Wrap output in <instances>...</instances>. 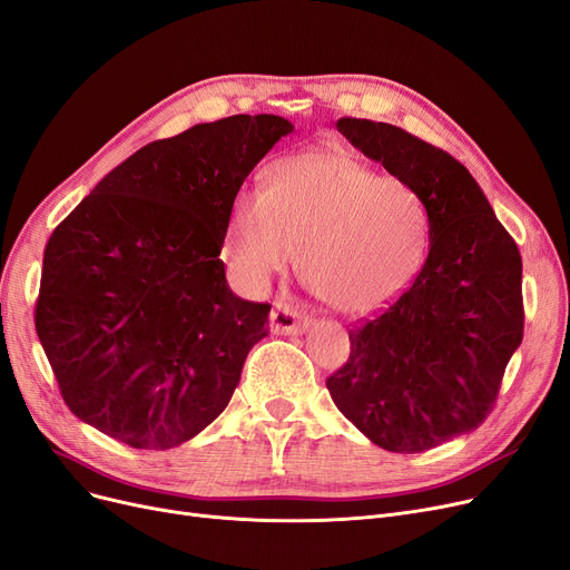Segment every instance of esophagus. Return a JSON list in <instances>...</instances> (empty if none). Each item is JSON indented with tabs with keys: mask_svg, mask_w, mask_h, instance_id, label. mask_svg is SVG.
I'll return each instance as SVG.
<instances>
[{
	"mask_svg": "<svg viewBox=\"0 0 570 570\" xmlns=\"http://www.w3.org/2000/svg\"><path fill=\"white\" fill-rule=\"evenodd\" d=\"M269 326H272V333L277 335H295V333H303L309 326V316L298 307H293L291 303L279 301L275 303V307H272Z\"/></svg>",
	"mask_w": 570,
	"mask_h": 570,
	"instance_id": "1",
	"label": "esophagus"
}]
</instances>
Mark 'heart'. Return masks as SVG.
Here are the masks:
<instances>
[{
  "instance_id": "1",
  "label": "heart",
  "mask_w": 570,
  "mask_h": 570,
  "mask_svg": "<svg viewBox=\"0 0 570 570\" xmlns=\"http://www.w3.org/2000/svg\"><path fill=\"white\" fill-rule=\"evenodd\" d=\"M431 242L429 209L401 177L340 148L293 154L263 186L237 190L226 237L235 275L263 288L301 249V277L321 303L375 314L412 286Z\"/></svg>"
}]
</instances>
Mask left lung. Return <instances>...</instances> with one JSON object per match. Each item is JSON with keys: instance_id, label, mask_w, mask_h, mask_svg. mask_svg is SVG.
<instances>
[{"instance_id": "left-lung-1", "label": "left lung", "mask_w": 570, "mask_h": 570, "mask_svg": "<svg viewBox=\"0 0 570 570\" xmlns=\"http://www.w3.org/2000/svg\"><path fill=\"white\" fill-rule=\"evenodd\" d=\"M337 130L419 190L431 249L401 298L350 331V358L326 386L382 450L426 452L478 429L499 399L524 337L522 256L448 151L389 122L340 118Z\"/></svg>"}]
</instances>
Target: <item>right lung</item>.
<instances>
[{"instance_id": "1", "label": "right lung", "mask_w": 570, "mask_h": 570, "mask_svg": "<svg viewBox=\"0 0 570 570\" xmlns=\"http://www.w3.org/2000/svg\"><path fill=\"white\" fill-rule=\"evenodd\" d=\"M293 126L200 122L141 146L48 237L35 326L67 407L135 450H169L226 410L269 305L220 249L237 190Z\"/></svg>"}]
</instances>
